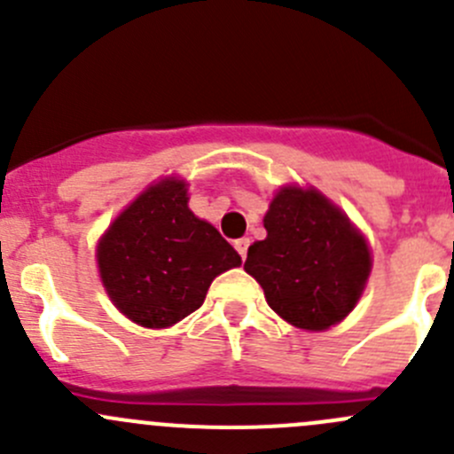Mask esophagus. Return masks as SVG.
Instances as JSON below:
<instances>
[{
	"mask_svg": "<svg viewBox=\"0 0 454 454\" xmlns=\"http://www.w3.org/2000/svg\"><path fill=\"white\" fill-rule=\"evenodd\" d=\"M248 246H250V239H246V237H241V239L235 241V250L241 254V259H246V254H248Z\"/></svg>",
	"mask_w": 454,
	"mask_h": 454,
	"instance_id": "1",
	"label": "esophagus"
}]
</instances>
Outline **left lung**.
Returning a JSON list of instances; mask_svg holds the SVG:
<instances>
[{"label":"left lung","mask_w":454,"mask_h":454,"mask_svg":"<svg viewBox=\"0 0 454 454\" xmlns=\"http://www.w3.org/2000/svg\"><path fill=\"white\" fill-rule=\"evenodd\" d=\"M268 237L248 248L244 270L265 301L301 329H327L358 303L371 254L349 219L327 198L296 186L278 191L263 219Z\"/></svg>","instance_id":"8db88e82"}]
</instances>
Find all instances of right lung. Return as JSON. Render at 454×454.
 Here are the masks:
<instances>
[{
  "instance_id": "right-lung-1",
  "label": "right lung",
  "mask_w": 454,
  "mask_h": 454,
  "mask_svg": "<svg viewBox=\"0 0 454 454\" xmlns=\"http://www.w3.org/2000/svg\"><path fill=\"white\" fill-rule=\"evenodd\" d=\"M186 184L164 180L140 195L98 246L107 294L127 318L171 327L204 303L217 274L241 256L186 206Z\"/></svg>"
}]
</instances>
